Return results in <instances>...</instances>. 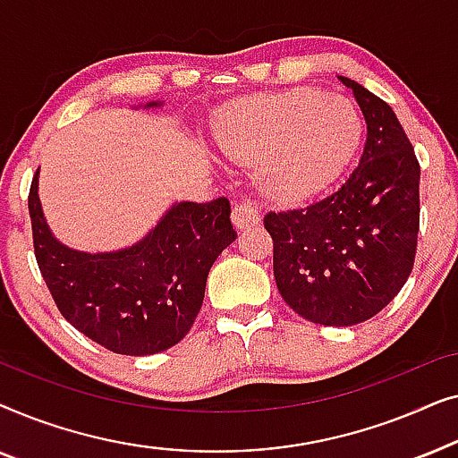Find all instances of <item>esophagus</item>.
<instances>
[{
  "label": "esophagus",
  "mask_w": 458,
  "mask_h": 458,
  "mask_svg": "<svg viewBox=\"0 0 458 458\" xmlns=\"http://www.w3.org/2000/svg\"><path fill=\"white\" fill-rule=\"evenodd\" d=\"M231 218H233V225L237 231H243L248 227H256L260 223V210L256 208L252 202L243 199V202H237L233 206V212H231Z\"/></svg>",
  "instance_id": "obj_1"
}]
</instances>
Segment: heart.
Returning a JSON list of instances; mask_svg holds the SVG:
<instances>
[{
  "label": "heart",
  "mask_w": 458,
  "mask_h": 458,
  "mask_svg": "<svg viewBox=\"0 0 458 458\" xmlns=\"http://www.w3.org/2000/svg\"><path fill=\"white\" fill-rule=\"evenodd\" d=\"M362 131L365 121L354 102L298 87L231 106L212 135L225 156L259 165L268 196L293 204L342 177Z\"/></svg>",
  "instance_id": "heart-1"
}]
</instances>
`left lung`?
I'll return each mask as SVG.
<instances>
[{"instance_id": "obj_1", "label": "left lung", "mask_w": 458, "mask_h": 458, "mask_svg": "<svg viewBox=\"0 0 458 458\" xmlns=\"http://www.w3.org/2000/svg\"><path fill=\"white\" fill-rule=\"evenodd\" d=\"M337 79L367 123L359 166L318 202L268 212L265 227L285 304L312 323L348 327L386 309L409 279L421 168L390 106L356 81Z\"/></svg>"}]
</instances>
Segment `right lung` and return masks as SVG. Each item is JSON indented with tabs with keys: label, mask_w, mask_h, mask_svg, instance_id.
<instances>
[{
	"label": "right lung",
	"mask_w": 458,
	"mask_h": 458,
	"mask_svg": "<svg viewBox=\"0 0 458 458\" xmlns=\"http://www.w3.org/2000/svg\"><path fill=\"white\" fill-rule=\"evenodd\" d=\"M29 215L37 265L62 317L99 346L129 356L165 352L183 340L202 309L210 267L237 237L229 199L218 198L174 202L127 248H68L43 215L39 171L30 183Z\"/></svg>",
	"instance_id": "obj_1"
}]
</instances>
